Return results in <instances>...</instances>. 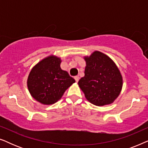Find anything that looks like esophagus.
Returning a JSON list of instances; mask_svg holds the SVG:
<instances>
[{"label":"esophagus","instance_id":"34e87169","mask_svg":"<svg viewBox=\"0 0 148 148\" xmlns=\"http://www.w3.org/2000/svg\"><path fill=\"white\" fill-rule=\"evenodd\" d=\"M75 79L76 82H79V76H75Z\"/></svg>","mask_w":148,"mask_h":148}]
</instances>
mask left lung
I'll return each instance as SVG.
<instances>
[{
	"label": "left lung",
	"instance_id": "left-lung-1",
	"mask_svg": "<svg viewBox=\"0 0 148 148\" xmlns=\"http://www.w3.org/2000/svg\"><path fill=\"white\" fill-rule=\"evenodd\" d=\"M85 76L78 85L85 97L92 104L101 106L110 104L119 96L123 77L116 64L102 52L95 51L85 56Z\"/></svg>",
	"mask_w": 148,
	"mask_h": 148
}]
</instances>
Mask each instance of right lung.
<instances>
[{
    "label": "right lung",
    "mask_w": 148,
    "mask_h": 148,
    "mask_svg": "<svg viewBox=\"0 0 148 148\" xmlns=\"http://www.w3.org/2000/svg\"><path fill=\"white\" fill-rule=\"evenodd\" d=\"M61 60L48 56L36 64L27 78V88L31 96L42 104L50 105L62 98L75 80L60 68Z\"/></svg>",
    "instance_id": "obj_1"
}]
</instances>
